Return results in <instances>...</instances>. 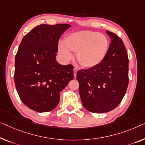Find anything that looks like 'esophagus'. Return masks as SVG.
<instances>
[{"instance_id": "1", "label": "esophagus", "mask_w": 145, "mask_h": 145, "mask_svg": "<svg viewBox=\"0 0 145 145\" xmlns=\"http://www.w3.org/2000/svg\"><path fill=\"white\" fill-rule=\"evenodd\" d=\"M77 68H73V75H74V77L75 78L77 75Z\"/></svg>"}]
</instances>
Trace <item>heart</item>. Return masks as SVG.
I'll list each match as a JSON object with an SVG mask.
<instances>
[{
    "label": "heart",
    "mask_w": 145,
    "mask_h": 145,
    "mask_svg": "<svg viewBox=\"0 0 145 145\" xmlns=\"http://www.w3.org/2000/svg\"><path fill=\"white\" fill-rule=\"evenodd\" d=\"M64 46L60 44L59 52L68 61L75 53L78 64L84 68L98 65L107 55L109 41L106 36L91 31H80L69 34L64 40Z\"/></svg>",
    "instance_id": "obj_1"
}]
</instances>
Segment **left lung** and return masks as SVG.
Returning a JSON list of instances; mask_svg holds the SVG:
<instances>
[{
  "mask_svg": "<svg viewBox=\"0 0 145 145\" xmlns=\"http://www.w3.org/2000/svg\"><path fill=\"white\" fill-rule=\"evenodd\" d=\"M111 39L104 59L98 65L79 70L77 80L82 104L87 111L103 113L120 104L128 88L129 60L120 38L106 31Z\"/></svg>",
  "mask_w": 145,
  "mask_h": 145,
  "instance_id": "left-lung-1",
  "label": "left lung"
}]
</instances>
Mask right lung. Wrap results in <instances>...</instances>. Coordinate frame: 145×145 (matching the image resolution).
Listing matches in <instances>:
<instances>
[{
	"label": "right lung",
	"mask_w": 145,
	"mask_h": 145,
	"mask_svg": "<svg viewBox=\"0 0 145 145\" xmlns=\"http://www.w3.org/2000/svg\"><path fill=\"white\" fill-rule=\"evenodd\" d=\"M70 27L38 25L19 45L15 58V85L21 101L33 111L44 113L55 109L60 92L74 77L73 66L56 60L59 38Z\"/></svg>",
	"instance_id": "obj_1"
}]
</instances>
